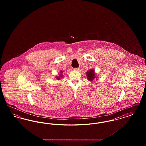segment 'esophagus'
I'll list each match as a JSON object with an SVG mask.
<instances>
[{"label": "esophagus", "instance_id": "34e87169", "mask_svg": "<svg viewBox=\"0 0 146 146\" xmlns=\"http://www.w3.org/2000/svg\"><path fill=\"white\" fill-rule=\"evenodd\" d=\"M73 70H77V71H79V70H80V68H74Z\"/></svg>", "mask_w": 146, "mask_h": 146}]
</instances>
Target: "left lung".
I'll return each mask as SVG.
<instances>
[{
	"instance_id": "left-lung-1",
	"label": "left lung",
	"mask_w": 146,
	"mask_h": 146,
	"mask_svg": "<svg viewBox=\"0 0 146 146\" xmlns=\"http://www.w3.org/2000/svg\"><path fill=\"white\" fill-rule=\"evenodd\" d=\"M86 73L87 79L91 82L94 80L95 79H96V80L98 79V76H96V73L95 72V70L94 69L88 70V71H87Z\"/></svg>"
}]
</instances>
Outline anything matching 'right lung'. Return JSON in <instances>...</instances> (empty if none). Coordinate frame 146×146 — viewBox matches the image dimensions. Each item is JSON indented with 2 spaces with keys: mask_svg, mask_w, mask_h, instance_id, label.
<instances>
[{
  "mask_svg": "<svg viewBox=\"0 0 146 146\" xmlns=\"http://www.w3.org/2000/svg\"><path fill=\"white\" fill-rule=\"evenodd\" d=\"M63 73V70H60V73L58 74V76H56V79H57V80H60L61 78H63V76L62 74Z\"/></svg>",
  "mask_w": 146,
  "mask_h": 146,
  "instance_id": "1",
  "label": "right lung"
}]
</instances>
